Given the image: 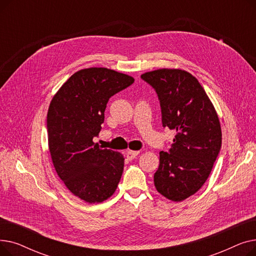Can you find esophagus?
<instances>
[{
    "instance_id": "1",
    "label": "esophagus",
    "mask_w": 256,
    "mask_h": 256,
    "mask_svg": "<svg viewBox=\"0 0 256 256\" xmlns=\"http://www.w3.org/2000/svg\"><path fill=\"white\" fill-rule=\"evenodd\" d=\"M138 154H139V152H136V150H128L126 152L128 160H134Z\"/></svg>"
}]
</instances>
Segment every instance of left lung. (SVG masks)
<instances>
[{
    "instance_id": "left-lung-1",
    "label": "left lung",
    "mask_w": 256,
    "mask_h": 256,
    "mask_svg": "<svg viewBox=\"0 0 256 256\" xmlns=\"http://www.w3.org/2000/svg\"><path fill=\"white\" fill-rule=\"evenodd\" d=\"M141 78L158 94L163 126L176 130L168 152H160L154 182L160 194L178 202L208 180L221 150L220 121L204 89L188 72L163 68Z\"/></svg>"
}]
</instances>
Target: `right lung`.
Returning a JSON list of instances; mask_svg holds the SVG:
<instances>
[{
  "label": "right lung",
  "mask_w": 256,
  "mask_h": 256,
  "mask_svg": "<svg viewBox=\"0 0 256 256\" xmlns=\"http://www.w3.org/2000/svg\"><path fill=\"white\" fill-rule=\"evenodd\" d=\"M134 80L104 67L80 70L50 104L46 128L54 167L67 189L88 204L111 197L122 176L124 156L100 148L93 138L102 130L110 98Z\"/></svg>",
  "instance_id": "add662e5"
}]
</instances>
